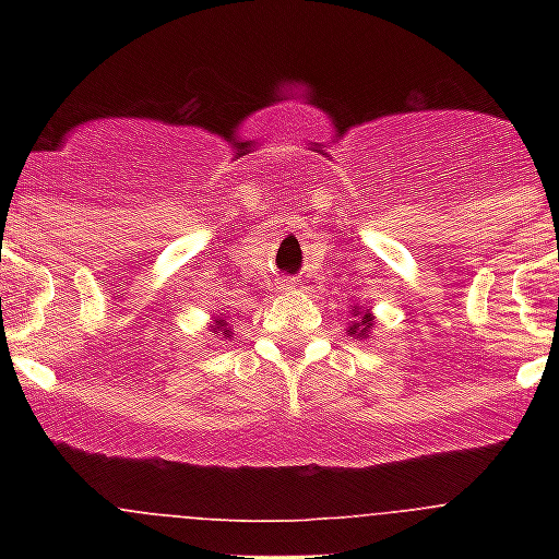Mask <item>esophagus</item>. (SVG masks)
<instances>
[{
  "label": "esophagus",
  "instance_id": "esophagus-1",
  "mask_svg": "<svg viewBox=\"0 0 559 559\" xmlns=\"http://www.w3.org/2000/svg\"><path fill=\"white\" fill-rule=\"evenodd\" d=\"M294 285H296V280H294V276H283V280H280V288H283V290L294 288Z\"/></svg>",
  "mask_w": 559,
  "mask_h": 559
}]
</instances>
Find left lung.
Instances as JSON below:
<instances>
[{
	"label": "left lung",
	"instance_id": "left-lung-1",
	"mask_svg": "<svg viewBox=\"0 0 559 559\" xmlns=\"http://www.w3.org/2000/svg\"><path fill=\"white\" fill-rule=\"evenodd\" d=\"M372 322H374V316L369 313V310H355V322L349 324L347 333L353 335V338H367L369 330H372Z\"/></svg>",
	"mask_w": 559,
	"mask_h": 559
}]
</instances>
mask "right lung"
Here are the masks:
<instances>
[{"label":"right lung","instance_id":"1","mask_svg":"<svg viewBox=\"0 0 559 559\" xmlns=\"http://www.w3.org/2000/svg\"><path fill=\"white\" fill-rule=\"evenodd\" d=\"M212 333H218V335H224V338H229L231 330L226 328V319H215V324H212Z\"/></svg>","mask_w":559,"mask_h":559}]
</instances>
